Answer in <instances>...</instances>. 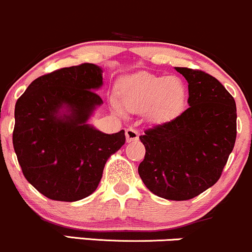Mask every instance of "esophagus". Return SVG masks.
<instances>
[{
    "mask_svg": "<svg viewBox=\"0 0 252 252\" xmlns=\"http://www.w3.org/2000/svg\"><path fill=\"white\" fill-rule=\"evenodd\" d=\"M126 138H127V142H133V140H138L139 138V133H138L137 129L132 128V127H128L126 129Z\"/></svg>",
    "mask_w": 252,
    "mask_h": 252,
    "instance_id": "1",
    "label": "esophagus"
}]
</instances>
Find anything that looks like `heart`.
<instances>
[{
    "mask_svg": "<svg viewBox=\"0 0 252 252\" xmlns=\"http://www.w3.org/2000/svg\"><path fill=\"white\" fill-rule=\"evenodd\" d=\"M120 96L121 103L112 98L113 109L119 114L149 110L154 120H166L184 109L188 91L179 78L140 72L123 80Z\"/></svg>",
    "mask_w": 252,
    "mask_h": 252,
    "instance_id": "obj_1",
    "label": "heart"
}]
</instances>
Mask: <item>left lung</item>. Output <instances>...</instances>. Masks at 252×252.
<instances>
[{
    "instance_id": "left-lung-1",
    "label": "left lung",
    "mask_w": 252,
    "mask_h": 252,
    "mask_svg": "<svg viewBox=\"0 0 252 252\" xmlns=\"http://www.w3.org/2000/svg\"><path fill=\"white\" fill-rule=\"evenodd\" d=\"M189 83L190 107L144 132V159L138 173L156 196L188 201L221 177L237 137V107L216 78L198 69L175 67Z\"/></svg>"
}]
</instances>
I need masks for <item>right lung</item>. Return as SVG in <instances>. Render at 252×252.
<instances>
[{
	"label": "right lung",
	"instance_id": "obj_1",
	"mask_svg": "<svg viewBox=\"0 0 252 252\" xmlns=\"http://www.w3.org/2000/svg\"><path fill=\"white\" fill-rule=\"evenodd\" d=\"M101 67H64L37 78L15 104L13 147L26 180L48 198L75 202L96 190L125 131L107 134L88 124L103 101Z\"/></svg>",
	"mask_w": 252,
	"mask_h": 252
}]
</instances>
